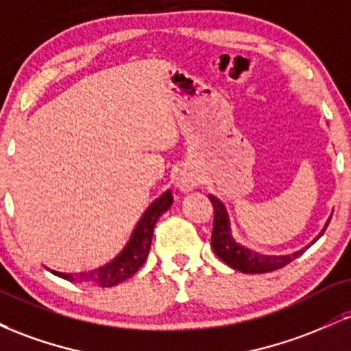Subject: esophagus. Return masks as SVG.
Returning a JSON list of instances; mask_svg holds the SVG:
<instances>
[{
    "label": "esophagus",
    "instance_id": "obj_1",
    "mask_svg": "<svg viewBox=\"0 0 351 351\" xmlns=\"http://www.w3.org/2000/svg\"><path fill=\"white\" fill-rule=\"evenodd\" d=\"M196 184H198V178H196V176L193 175V173H186V171L181 173V176L178 178V181H176V186H178L183 193L191 191V189L195 188Z\"/></svg>",
    "mask_w": 351,
    "mask_h": 351
}]
</instances>
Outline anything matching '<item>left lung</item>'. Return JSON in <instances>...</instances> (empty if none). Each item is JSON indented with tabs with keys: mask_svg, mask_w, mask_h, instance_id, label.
I'll return each instance as SVG.
<instances>
[{
	"mask_svg": "<svg viewBox=\"0 0 351 351\" xmlns=\"http://www.w3.org/2000/svg\"><path fill=\"white\" fill-rule=\"evenodd\" d=\"M209 201H211L213 209H215V223H213L211 234L213 251H215L216 256L219 257L224 264H228L229 267L244 274L271 272L284 267V265H287L289 263H292L293 259H297V257L305 251V249H300V251L289 254V256H263V254L254 252L251 249L244 247V245L236 243L234 237L231 234V226H229V217L224 204L213 195H209ZM328 223L325 224L324 231L327 229ZM324 231L318 234V237L324 234ZM315 241H313V243H315Z\"/></svg>",
	"mask_w": 351,
	"mask_h": 351,
	"instance_id": "left-lung-1",
	"label": "left lung"
}]
</instances>
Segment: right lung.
<instances>
[{
  "instance_id": "right-lung-1",
  "label": "right lung",
  "mask_w": 351,
  "mask_h": 351,
  "mask_svg": "<svg viewBox=\"0 0 351 351\" xmlns=\"http://www.w3.org/2000/svg\"><path fill=\"white\" fill-rule=\"evenodd\" d=\"M173 204V196L170 191L163 193L158 199H155L147 211L143 213L142 219L136 224L135 231L132 232L130 241L123 247V251L112 259L110 263L102 265V267L94 269L90 272H80V274H62L49 271L54 276L62 277V279L69 282H79V284H92L99 285V287H114V285L120 284V282L127 280L134 274L142 267L145 261H147L148 252H150L152 237H153V228L158 217L168 211Z\"/></svg>"
}]
</instances>
